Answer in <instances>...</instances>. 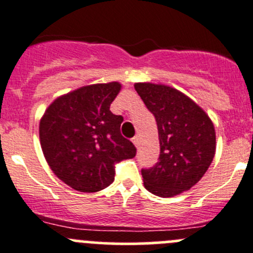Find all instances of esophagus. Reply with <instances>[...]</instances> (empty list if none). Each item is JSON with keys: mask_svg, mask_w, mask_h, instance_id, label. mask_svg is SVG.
<instances>
[{"mask_svg": "<svg viewBox=\"0 0 253 253\" xmlns=\"http://www.w3.org/2000/svg\"><path fill=\"white\" fill-rule=\"evenodd\" d=\"M132 142H133L134 146L138 147V146H139V138H138V136H134L133 138H132Z\"/></svg>", "mask_w": 253, "mask_h": 253, "instance_id": "obj_1", "label": "esophagus"}]
</instances>
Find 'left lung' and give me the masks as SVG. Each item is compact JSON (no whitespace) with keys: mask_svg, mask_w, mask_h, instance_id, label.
I'll list each match as a JSON object with an SVG mask.
<instances>
[{"mask_svg":"<svg viewBox=\"0 0 253 253\" xmlns=\"http://www.w3.org/2000/svg\"><path fill=\"white\" fill-rule=\"evenodd\" d=\"M134 89L158 126L159 162L142 169L144 188L171 198L194 186L211 164L215 127L207 112L179 90L163 84L136 83Z\"/></svg>","mask_w":253,"mask_h":253,"instance_id":"left-lung-1","label":"left lung"}]
</instances>
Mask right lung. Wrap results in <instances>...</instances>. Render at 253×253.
<instances>
[{
  "instance_id": "right-lung-1",
  "label": "right lung",
  "mask_w": 253,
  "mask_h": 253,
  "mask_svg": "<svg viewBox=\"0 0 253 253\" xmlns=\"http://www.w3.org/2000/svg\"><path fill=\"white\" fill-rule=\"evenodd\" d=\"M117 82L82 86L56 97L39 122L44 158L53 173L78 192L94 193L114 181L115 164L136 156L120 132L124 117L110 111Z\"/></svg>"
}]
</instances>
